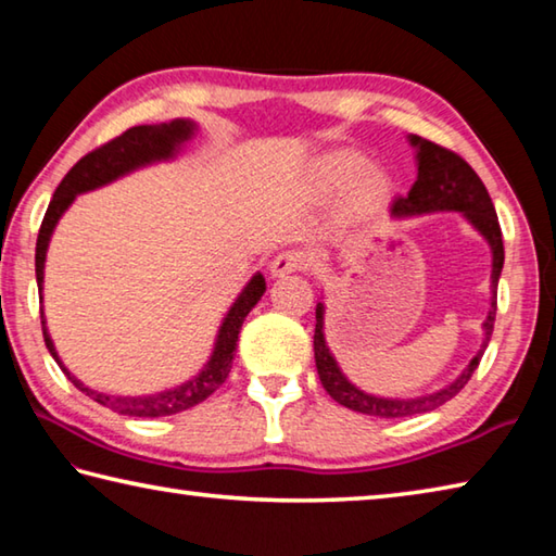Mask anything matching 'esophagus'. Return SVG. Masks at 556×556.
Listing matches in <instances>:
<instances>
[{"label": "esophagus", "instance_id": "obj_1", "mask_svg": "<svg viewBox=\"0 0 556 556\" xmlns=\"http://www.w3.org/2000/svg\"><path fill=\"white\" fill-rule=\"evenodd\" d=\"M309 266H313V256L309 253L300 249H288L270 261V273L273 276H286V273L307 270Z\"/></svg>", "mask_w": 556, "mask_h": 556}]
</instances>
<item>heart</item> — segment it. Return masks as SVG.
Listing matches in <instances>:
<instances>
[{
	"label": "heart",
	"instance_id": "obj_1",
	"mask_svg": "<svg viewBox=\"0 0 556 556\" xmlns=\"http://www.w3.org/2000/svg\"><path fill=\"white\" fill-rule=\"evenodd\" d=\"M364 168V159L354 153H339L334 159H329L323 168V175L317 180V190H332L337 185L352 178L358 170ZM388 192H391V180L383 170H366L362 173L352 190L342 202V219L344 222H362L381 207L386 202Z\"/></svg>",
	"mask_w": 556,
	"mask_h": 556
}]
</instances>
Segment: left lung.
Returning <instances> with one entry per match:
<instances>
[{"label": "left lung", "mask_w": 556, "mask_h": 556, "mask_svg": "<svg viewBox=\"0 0 556 556\" xmlns=\"http://www.w3.org/2000/svg\"><path fill=\"white\" fill-rule=\"evenodd\" d=\"M413 146L417 149V180L407 194H397L393 200V217H405V214H425V212H440V210H454L464 212V217L469 219L476 229H479L485 241L491 243L493 249V295L495 288H498V278L503 270V233L498 224V214L491 202V194L485 190L479 175L466 163L459 153H454L444 146L420 139V136H410ZM317 325H315V362H317V374L319 381H323L325 391L334 397L339 405L349 407V410L374 415V417H386V420H395V417H410L420 413H430L434 407L444 405L446 401L462 391V388L469 383L476 368L481 364V356L485 346L491 342L493 325H495V298L491 303V313L485 317V342L479 354L471 358V364L466 366V371L456 378L452 386L442 388L432 395L422 397H410V401H391V397H376L364 391H358L339 371L337 362L329 354L325 344V332H323V319H325V307L323 303L315 309Z\"/></svg>", "instance_id": "obj_1"}]
</instances>
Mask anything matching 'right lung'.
Listing matches in <instances>:
<instances>
[{
    "instance_id": "obj_1",
    "label": "right lung",
    "mask_w": 556,
    "mask_h": 556,
    "mask_svg": "<svg viewBox=\"0 0 556 556\" xmlns=\"http://www.w3.org/2000/svg\"><path fill=\"white\" fill-rule=\"evenodd\" d=\"M190 134H192V124L182 122V119H175L170 124H161V126H131V129H126L124 134L116 136V139L97 146V149H92L90 153H85L83 159L77 161L71 170H67L61 185L55 188L53 200H51V204H48L46 217L41 222V229H38V239H36L38 295H41V290H43V261H46L48 241H51L55 222L61 219V214L67 210V204L75 200V194L100 188V185L119 178V175L139 168V165L168 159V155L175 151V146L188 139ZM263 290H266V280H263V276L258 273V276H253L251 283L243 288V293L229 309V315L224 317L219 337H217V346H214V354L210 358V364L202 368V374L194 376L192 381H188L185 386L175 388V391H165L161 395L112 397V395L94 393V391H90V388H85L80 381H77V378L67 374V368L61 364V358H58L51 337H48L43 309H41L43 342L48 346V352H51V356L58 362V366L63 368L67 378H71L73 386L80 388L85 395H90L94 403H100L104 407H110V410H114V413L129 415V417L175 415V413L188 410V407H194L202 401H207V397L217 391L224 381H227V376L231 371L233 349H237L239 329L243 325V319H247V315L251 313V307L261 300Z\"/></svg>"
}]
</instances>
